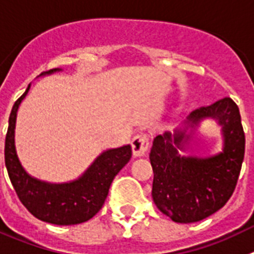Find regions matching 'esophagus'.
Returning a JSON list of instances; mask_svg holds the SVG:
<instances>
[{
    "instance_id": "obj_1",
    "label": "esophagus",
    "mask_w": 254,
    "mask_h": 254,
    "mask_svg": "<svg viewBox=\"0 0 254 254\" xmlns=\"http://www.w3.org/2000/svg\"><path fill=\"white\" fill-rule=\"evenodd\" d=\"M131 148H133L134 157H142L144 156L145 152L149 148V138L145 134H139V135L134 136L133 142H131Z\"/></svg>"
}]
</instances>
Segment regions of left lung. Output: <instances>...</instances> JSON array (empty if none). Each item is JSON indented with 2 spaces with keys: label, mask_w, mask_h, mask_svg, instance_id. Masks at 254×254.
I'll return each mask as SVG.
<instances>
[{
  "label": "left lung",
  "mask_w": 254,
  "mask_h": 254,
  "mask_svg": "<svg viewBox=\"0 0 254 254\" xmlns=\"http://www.w3.org/2000/svg\"><path fill=\"white\" fill-rule=\"evenodd\" d=\"M204 118L216 119L222 127L221 153L208 158L182 157L178 149L187 140L184 134L170 133L156 136L149 153L154 204L180 224L200 221L224 207L235 190L244 160L246 135L237 103L225 97L193 111L190 120L197 124Z\"/></svg>",
  "instance_id": "obj_1"
}]
</instances>
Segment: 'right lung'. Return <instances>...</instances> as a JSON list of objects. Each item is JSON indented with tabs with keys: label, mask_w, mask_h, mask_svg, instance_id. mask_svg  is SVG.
<instances>
[{
	"label": "right lung",
	"mask_w": 254,
	"mask_h": 254,
	"mask_svg": "<svg viewBox=\"0 0 254 254\" xmlns=\"http://www.w3.org/2000/svg\"><path fill=\"white\" fill-rule=\"evenodd\" d=\"M52 69L45 74L57 71ZM28 85L12 106L5 139V165L11 184L28 211L42 221L55 225H75L92 219L105 203L114 178L131 158V147L103 152L80 179L67 184L39 182L24 171L15 151V121L19 105L26 96Z\"/></svg>",
	"instance_id": "1"
}]
</instances>
